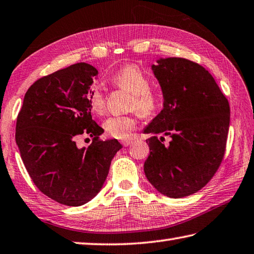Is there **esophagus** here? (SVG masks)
I'll return each instance as SVG.
<instances>
[{
	"label": "esophagus",
	"instance_id": "1",
	"mask_svg": "<svg viewBox=\"0 0 254 254\" xmlns=\"http://www.w3.org/2000/svg\"><path fill=\"white\" fill-rule=\"evenodd\" d=\"M131 142H132V139H131V138H128V139H124V140H122V143H123V145L125 146V147L130 145Z\"/></svg>",
	"mask_w": 254,
	"mask_h": 254
}]
</instances>
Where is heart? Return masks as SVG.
<instances>
[{
    "label": "heart",
    "instance_id": "obj_1",
    "mask_svg": "<svg viewBox=\"0 0 254 254\" xmlns=\"http://www.w3.org/2000/svg\"><path fill=\"white\" fill-rule=\"evenodd\" d=\"M111 82L119 88L131 93L129 108L137 109L142 116L150 117L159 111L160 99L150 90V80L147 75L136 65H126L112 75ZM87 100L89 107L95 114H102L105 109V95L100 86L92 85ZM137 116L135 113L117 115L108 117L104 122V129L109 136L117 139H126L129 133L136 128Z\"/></svg>",
    "mask_w": 254,
    "mask_h": 254
}]
</instances>
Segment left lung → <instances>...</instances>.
Instances as JSON below:
<instances>
[{"label": "left lung", "mask_w": 254, "mask_h": 254, "mask_svg": "<svg viewBox=\"0 0 254 254\" xmlns=\"http://www.w3.org/2000/svg\"><path fill=\"white\" fill-rule=\"evenodd\" d=\"M151 68L164 95V108L143 129L150 154L143 165L149 183L169 198L195 193L221 165L230 106L216 80L192 61L169 57ZM171 137L168 145L157 134Z\"/></svg>", "instance_id": "obj_1"}]
</instances>
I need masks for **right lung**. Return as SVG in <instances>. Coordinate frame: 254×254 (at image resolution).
<instances>
[{"instance_id":"1","label":"right lung","mask_w":254,"mask_h":254,"mask_svg":"<svg viewBox=\"0 0 254 254\" xmlns=\"http://www.w3.org/2000/svg\"><path fill=\"white\" fill-rule=\"evenodd\" d=\"M98 70L77 63L44 76L24 96L16 119L15 140L24 166L35 186L56 202L78 207L96 195L111 162L123 147L102 140L104 129L92 118L87 95ZM93 138L87 148L75 137Z\"/></svg>"}]
</instances>
